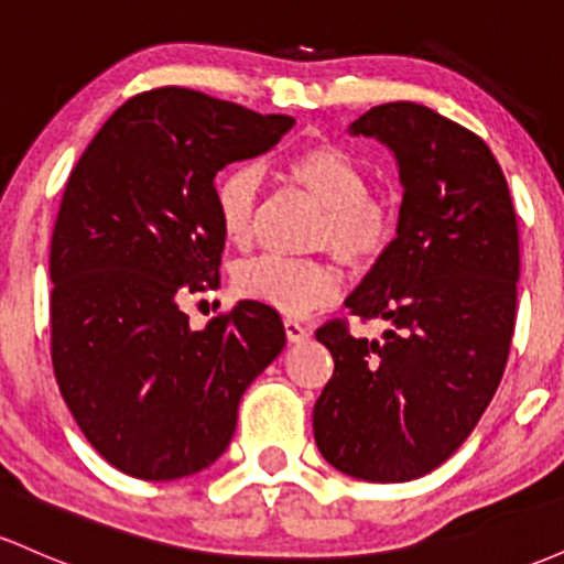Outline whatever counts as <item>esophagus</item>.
<instances>
[{
  "label": "esophagus",
  "instance_id": "1",
  "mask_svg": "<svg viewBox=\"0 0 564 564\" xmlns=\"http://www.w3.org/2000/svg\"><path fill=\"white\" fill-rule=\"evenodd\" d=\"M283 328H286V339L289 341H304V339H310V328L304 326V323H300L296 318H286L283 321Z\"/></svg>",
  "mask_w": 564,
  "mask_h": 564
}]
</instances>
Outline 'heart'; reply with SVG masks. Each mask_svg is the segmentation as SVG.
<instances>
[{
  "instance_id": "heart-1",
  "label": "heart",
  "mask_w": 564,
  "mask_h": 564,
  "mask_svg": "<svg viewBox=\"0 0 564 564\" xmlns=\"http://www.w3.org/2000/svg\"><path fill=\"white\" fill-rule=\"evenodd\" d=\"M289 180L302 185L323 206L315 228V249H332L349 268L366 270L390 251L398 238V212L387 198L373 196L371 177L358 159L334 142H313L294 151L283 164ZM260 177L251 166H232L219 174L215 206L219 228L236 246H249L257 228ZM236 289L246 300L268 304L283 315L313 313L334 302L341 289V270L326 260L262 257L238 268Z\"/></svg>"
}]
</instances>
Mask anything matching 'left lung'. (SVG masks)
Returning <instances> with one entry per match:
<instances>
[{
	"mask_svg": "<svg viewBox=\"0 0 564 564\" xmlns=\"http://www.w3.org/2000/svg\"><path fill=\"white\" fill-rule=\"evenodd\" d=\"M394 153L398 238L347 296L384 341L328 321L315 339L334 377L315 400V445L368 482H408L448 462L498 390L514 334L520 232L482 138L419 102H384L349 124Z\"/></svg>",
	"mask_w": 564,
	"mask_h": 564,
	"instance_id": "8db88e82",
	"label": "left lung"
}]
</instances>
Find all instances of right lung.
Here are the masks:
<instances>
[{"instance_id": "right-lung-1", "label": "right lung", "mask_w": 564, "mask_h": 564, "mask_svg": "<svg viewBox=\"0 0 564 564\" xmlns=\"http://www.w3.org/2000/svg\"><path fill=\"white\" fill-rule=\"evenodd\" d=\"M291 127V116L161 87L129 97L70 172L50 246L53 368L84 437L129 477L177 480L215 464L246 387L286 345L262 302H238L200 332L180 304L219 286L217 172Z\"/></svg>"}]
</instances>
